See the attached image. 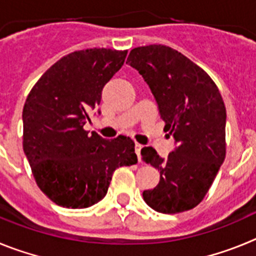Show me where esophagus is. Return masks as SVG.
Wrapping results in <instances>:
<instances>
[{"instance_id":"esophagus-1","label":"esophagus","mask_w":256,"mask_h":256,"mask_svg":"<svg viewBox=\"0 0 256 256\" xmlns=\"http://www.w3.org/2000/svg\"><path fill=\"white\" fill-rule=\"evenodd\" d=\"M142 146L141 144H134V150H136V154H137V158H138V162H141V150H142Z\"/></svg>"}]
</instances>
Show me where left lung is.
<instances>
[{
	"label": "left lung",
	"mask_w": 256,
	"mask_h": 256,
	"mask_svg": "<svg viewBox=\"0 0 256 256\" xmlns=\"http://www.w3.org/2000/svg\"><path fill=\"white\" fill-rule=\"evenodd\" d=\"M126 64L138 70L155 97L164 130L176 148L162 159L155 148L141 150L144 162L160 172L144 202L164 214L194 209L201 202L226 158V106L206 72L180 52L162 44L136 47Z\"/></svg>",
	"instance_id": "left-lung-1"
}]
</instances>
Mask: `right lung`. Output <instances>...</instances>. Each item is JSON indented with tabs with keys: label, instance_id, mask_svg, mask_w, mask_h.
I'll return each mask as SVG.
<instances>
[{
	"label": "right lung",
	"instance_id": "add662e5",
	"mask_svg": "<svg viewBox=\"0 0 256 256\" xmlns=\"http://www.w3.org/2000/svg\"><path fill=\"white\" fill-rule=\"evenodd\" d=\"M126 51L88 48L61 58L38 79L22 108V148L38 187L55 204L84 209L105 198L112 173L137 162L134 142L83 130L88 112L124 64Z\"/></svg>",
	"mask_w": 256,
	"mask_h": 256
}]
</instances>
